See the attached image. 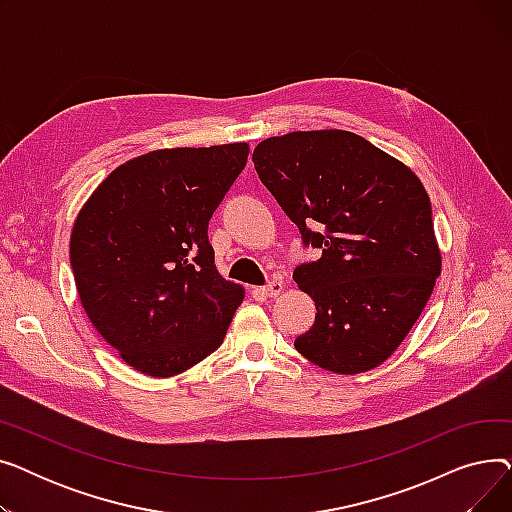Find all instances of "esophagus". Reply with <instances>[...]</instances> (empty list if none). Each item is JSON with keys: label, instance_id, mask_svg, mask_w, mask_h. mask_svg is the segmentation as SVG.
<instances>
[{"label": "esophagus", "instance_id": "1", "mask_svg": "<svg viewBox=\"0 0 512 512\" xmlns=\"http://www.w3.org/2000/svg\"><path fill=\"white\" fill-rule=\"evenodd\" d=\"M282 282L280 280H272V282H267L265 286H263V294H267V297H278V294L282 292Z\"/></svg>", "mask_w": 512, "mask_h": 512}]
</instances>
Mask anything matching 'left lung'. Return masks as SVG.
I'll return each instance as SVG.
<instances>
[{
  "mask_svg": "<svg viewBox=\"0 0 512 512\" xmlns=\"http://www.w3.org/2000/svg\"><path fill=\"white\" fill-rule=\"evenodd\" d=\"M253 164L303 245L321 249L292 274L317 309L294 348L342 375L378 367L407 338L442 272L421 180L348 130L265 139Z\"/></svg>",
  "mask_w": 512,
  "mask_h": 512,
  "instance_id": "1",
  "label": "left lung"
}]
</instances>
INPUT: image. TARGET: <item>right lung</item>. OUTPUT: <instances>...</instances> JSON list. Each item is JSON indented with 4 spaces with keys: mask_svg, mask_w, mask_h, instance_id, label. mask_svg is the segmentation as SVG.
I'll return each instance as SVG.
<instances>
[{
    "mask_svg": "<svg viewBox=\"0 0 512 512\" xmlns=\"http://www.w3.org/2000/svg\"><path fill=\"white\" fill-rule=\"evenodd\" d=\"M247 157V143L149 151L78 211L70 265L80 303L105 342L151 378L209 357L245 299L215 270L207 226Z\"/></svg>",
    "mask_w": 512,
    "mask_h": 512,
    "instance_id": "add662e5",
    "label": "right lung"
}]
</instances>
